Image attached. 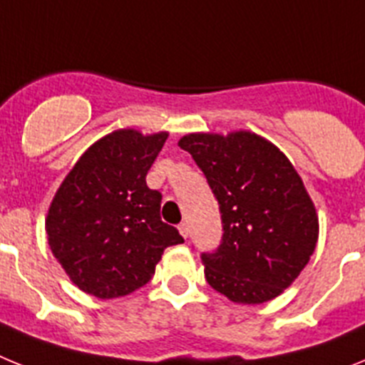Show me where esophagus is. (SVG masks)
Returning <instances> with one entry per match:
<instances>
[{
    "label": "esophagus",
    "mask_w": 365,
    "mask_h": 365,
    "mask_svg": "<svg viewBox=\"0 0 365 365\" xmlns=\"http://www.w3.org/2000/svg\"><path fill=\"white\" fill-rule=\"evenodd\" d=\"M179 232H180V235H182V237H188V234H190V228H188V225H186V222H180L179 225Z\"/></svg>",
    "instance_id": "34e87169"
}]
</instances>
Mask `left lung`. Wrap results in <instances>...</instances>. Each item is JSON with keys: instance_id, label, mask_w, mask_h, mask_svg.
<instances>
[{"instance_id": "1", "label": "left lung", "mask_w": 365, "mask_h": 365, "mask_svg": "<svg viewBox=\"0 0 365 365\" xmlns=\"http://www.w3.org/2000/svg\"><path fill=\"white\" fill-rule=\"evenodd\" d=\"M219 202L222 240L201 256L212 289L235 303H265L299 276L318 241V215L291 160L250 131L179 140Z\"/></svg>"}]
</instances>
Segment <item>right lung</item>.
Masks as SVG:
<instances>
[{
	"instance_id": "obj_1",
	"label": "right lung",
	"mask_w": 365,
	"mask_h": 365,
	"mask_svg": "<svg viewBox=\"0 0 365 365\" xmlns=\"http://www.w3.org/2000/svg\"><path fill=\"white\" fill-rule=\"evenodd\" d=\"M168 133L118 130L96 140L58 188L45 219L54 257L80 291L109 299L146 285L164 248L185 243L160 221L148 170Z\"/></svg>"
}]
</instances>
